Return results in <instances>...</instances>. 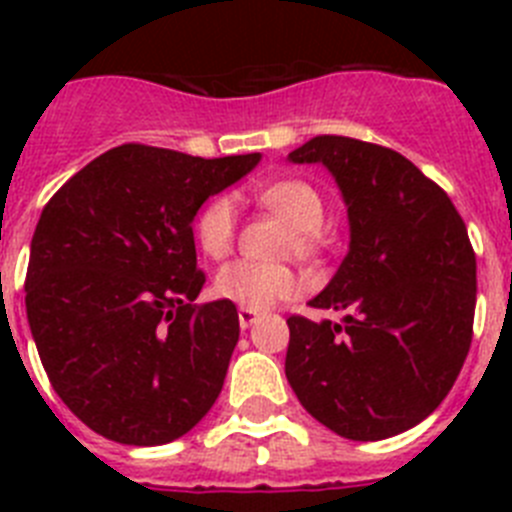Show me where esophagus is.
Here are the masks:
<instances>
[{"label":"esophagus","mask_w":512,"mask_h":512,"mask_svg":"<svg viewBox=\"0 0 512 512\" xmlns=\"http://www.w3.org/2000/svg\"><path fill=\"white\" fill-rule=\"evenodd\" d=\"M256 320H259V310H253V307H238V323H241V328H251Z\"/></svg>","instance_id":"1"}]
</instances>
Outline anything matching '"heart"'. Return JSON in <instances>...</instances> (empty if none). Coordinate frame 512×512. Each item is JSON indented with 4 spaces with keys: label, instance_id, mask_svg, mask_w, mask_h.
<instances>
[{
    "label": "heart",
    "instance_id": "b5f03b06",
    "mask_svg": "<svg viewBox=\"0 0 512 512\" xmlns=\"http://www.w3.org/2000/svg\"><path fill=\"white\" fill-rule=\"evenodd\" d=\"M256 200L269 210L279 212L295 225L297 248L307 251L315 246L318 228L323 225L325 202L320 192L305 179H282L266 184L256 192ZM235 205L230 197L217 194L200 210L194 220V238L210 259L228 256L235 241ZM302 279L289 266L259 264V261H230L217 271L215 292L225 300L238 302L241 307L264 310L279 300L300 295Z\"/></svg>",
    "mask_w": 512,
    "mask_h": 512
}]
</instances>
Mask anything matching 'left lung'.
I'll return each mask as SVG.
<instances>
[{"mask_svg": "<svg viewBox=\"0 0 512 512\" xmlns=\"http://www.w3.org/2000/svg\"><path fill=\"white\" fill-rule=\"evenodd\" d=\"M323 164L348 205L351 246L310 307L292 315L284 372L302 408L351 441L408 431L443 402L469 354L477 256L449 194L392 148L318 135L289 153Z\"/></svg>", "mask_w": 512, "mask_h": 512, "instance_id": "obj_1", "label": "left lung"}]
</instances>
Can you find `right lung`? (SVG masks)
I'll list each match as a JSON object with an SVG mask.
<instances>
[{
  "instance_id": "1",
  "label": "right lung",
  "mask_w": 512,
  "mask_h": 512,
  "mask_svg": "<svg viewBox=\"0 0 512 512\" xmlns=\"http://www.w3.org/2000/svg\"><path fill=\"white\" fill-rule=\"evenodd\" d=\"M259 158L125 143L76 171L40 212L27 323L53 390L99 436L161 446L215 405L241 325L230 300L194 305L205 271L192 220Z\"/></svg>"
}]
</instances>
